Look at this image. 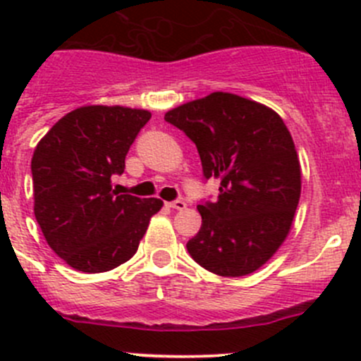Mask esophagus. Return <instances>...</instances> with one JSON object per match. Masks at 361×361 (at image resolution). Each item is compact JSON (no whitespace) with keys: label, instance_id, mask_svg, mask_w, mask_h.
<instances>
[{"label":"esophagus","instance_id":"1","mask_svg":"<svg viewBox=\"0 0 361 361\" xmlns=\"http://www.w3.org/2000/svg\"><path fill=\"white\" fill-rule=\"evenodd\" d=\"M167 206H169V207H173V209H178V211H181V209H185V207H187V202H185V201H181V199H176V201L169 202V204H167Z\"/></svg>","mask_w":361,"mask_h":361}]
</instances>
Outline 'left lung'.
I'll use <instances>...</instances> for the list:
<instances>
[{
	"mask_svg": "<svg viewBox=\"0 0 361 361\" xmlns=\"http://www.w3.org/2000/svg\"><path fill=\"white\" fill-rule=\"evenodd\" d=\"M195 143L206 180H220L214 202L197 206L201 231L187 243L206 271L251 274L288 235L300 199V162L281 116L260 103L213 92L166 113Z\"/></svg>",
	"mask_w": 361,
	"mask_h": 361,
	"instance_id": "left-lung-1",
	"label": "left lung"
}]
</instances>
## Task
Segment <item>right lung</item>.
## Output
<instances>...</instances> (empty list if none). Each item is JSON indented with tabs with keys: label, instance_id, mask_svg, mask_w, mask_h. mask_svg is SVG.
<instances>
[{
	"label": "right lung",
	"instance_id": "add662e5",
	"mask_svg": "<svg viewBox=\"0 0 361 361\" xmlns=\"http://www.w3.org/2000/svg\"><path fill=\"white\" fill-rule=\"evenodd\" d=\"M147 110L82 106L42 137L31 160L35 216L49 246L69 267L104 272L137 251L160 199L111 190L126 155L150 120Z\"/></svg>",
	"mask_w": 361,
	"mask_h": 361
}]
</instances>
